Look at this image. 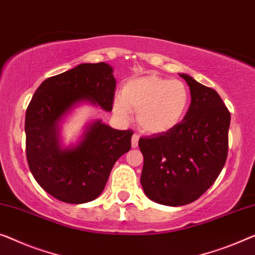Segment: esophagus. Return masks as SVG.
<instances>
[{"mask_svg": "<svg viewBox=\"0 0 255 255\" xmlns=\"http://www.w3.org/2000/svg\"><path fill=\"white\" fill-rule=\"evenodd\" d=\"M138 139H139V136L137 134H134L131 137V146L132 149H135V147H137L138 145Z\"/></svg>", "mask_w": 255, "mask_h": 255, "instance_id": "esophagus-1", "label": "esophagus"}]
</instances>
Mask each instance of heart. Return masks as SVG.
<instances>
[{"label": "heart", "instance_id": "1", "mask_svg": "<svg viewBox=\"0 0 255 255\" xmlns=\"http://www.w3.org/2000/svg\"><path fill=\"white\" fill-rule=\"evenodd\" d=\"M190 91L180 80L158 75L132 79L124 86L121 96L113 102V110L128 119L135 110L139 128L149 134H165L177 127L187 116Z\"/></svg>", "mask_w": 255, "mask_h": 255}]
</instances>
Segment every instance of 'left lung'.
<instances>
[{
    "label": "left lung",
    "mask_w": 255,
    "mask_h": 255,
    "mask_svg": "<svg viewBox=\"0 0 255 255\" xmlns=\"http://www.w3.org/2000/svg\"><path fill=\"white\" fill-rule=\"evenodd\" d=\"M191 104L173 130L140 137L144 164L140 184L147 198L166 206H183L210 189L226 164L230 113L214 89L180 73Z\"/></svg>",
    "instance_id": "8db88e82"
}]
</instances>
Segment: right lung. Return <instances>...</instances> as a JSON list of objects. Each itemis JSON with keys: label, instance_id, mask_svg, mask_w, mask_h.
Returning <instances> with one entry per match:
<instances>
[{"label": "right lung", "instance_id": "1", "mask_svg": "<svg viewBox=\"0 0 255 255\" xmlns=\"http://www.w3.org/2000/svg\"><path fill=\"white\" fill-rule=\"evenodd\" d=\"M113 68L83 63L41 83L26 111V157L34 178L56 199L85 204L103 192L116 161L130 150L131 130H118L101 119L85 125L65 144L62 125L83 104L112 111Z\"/></svg>", "mask_w": 255, "mask_h": 255}]
</instances>
